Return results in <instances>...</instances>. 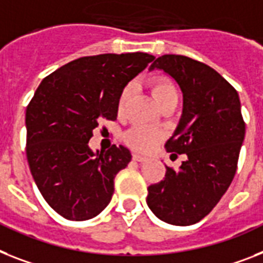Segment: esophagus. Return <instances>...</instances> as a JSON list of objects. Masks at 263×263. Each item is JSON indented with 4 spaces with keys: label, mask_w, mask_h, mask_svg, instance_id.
<instances>
[{
    "label": "esophagus",
    "mask_w": 263,
    "mask_h": 263,
    "mask_svg": "<svg viewBox=\"0 0 263 263\" xmlns=\"http://www.w3.org/2000/svg\"><path fill=\"white\" fill-rule=\"evenodd\" d=\"M133 160H134V161H138V162H144L145 160H146V157H142V156L136 155V153H134V155H133Z\"/></svg>",
    "instance_id": "1"
}]
</instances>
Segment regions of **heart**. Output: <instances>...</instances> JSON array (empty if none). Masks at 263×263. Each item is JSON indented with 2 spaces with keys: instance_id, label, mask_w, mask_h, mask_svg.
<instances>
[{
  "instance_id": "1",
  "label": "heart",
  "mask_w": 263,
  "mask_h": 263,
  "mask_svg": "<svg viewBox=\"0 0 263 263\" xmlns=\"http://www.w3.org/2000/svg\"><path fill=\"white\" fill-rule=\"evenodd\" d=\"M152 92L155 95L156 101L160 103H165L169 99L173 98H179V90L176 87V84L172 80L165 77H156L152 80L151 83ZM130 94H132V87L130 86H125L121 90L118 95V101H117V110L119 114H122L125 111V107L127 105ZM164 138V133L161 130L155 129V127L142 126V125H137L129 129L123 136V140L129 145L133 151L141 152V153H146V152L152 151L160 141Z\"/></svg>"
}]
</instances>
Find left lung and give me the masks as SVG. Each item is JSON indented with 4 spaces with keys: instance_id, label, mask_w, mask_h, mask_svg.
<instances>
[{
    "instance_id": "obj_1",
    "label": "left lung",
    "mask_w": 263,
    "mask_h": 263,
    "mask_svg": "<svg viewBox=\"0 0 263 263\" xmlns=\"http://www.w3.org/2000/svg\"><path fill=\"white\" fill-rule=\"evenodd\" d=\"M155 68L183 91V114L165 147L185 153L186 160L179 171L166 166L164 180L147 186L146 203L169 224H195L218 204L235 176L246 129L239 95L214 68L186 56H160Z\"/></svg>"
}]
</instances>
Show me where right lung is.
I'll return each instance as SVG.
<instances>
[{"mask_svg": "<svg viewBox=\"0 0 263 263\" xmlns=\"http://www.w3.org/2000/svg\"><path fill=\"white\" fill-rule=\"evenodd\" d=\"M153 60L144 52L79 58L44 78L30 99L28 164L40 194L63 218L87 220L111 200L114 179L132 155L122 145L92 152L88 141L101 121L117 119L121 90Z\"/></svg>", "mask_w": 263, "mask_h": 263, "instance_id": "obj_1", "label": "right lung"}]
</instances>
